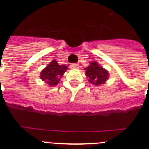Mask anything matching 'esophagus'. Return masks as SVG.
<instances>
[{"label": "esophagus", "mask_w": 149, "mask_h": 149, "mask_svg": "<svg viewBox=\"0 0 149 149\" xmlns=\"http://www.w3.org/2000/svg\"><path fill=\"white\" fill-rule=\"evenodd\" d=\"M70 67H71V68H78L79 65L75 64V63H73V64H71Z\"/></svg>", "instance_id": "1"}]
</instances>
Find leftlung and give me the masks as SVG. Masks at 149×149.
Returning a JSON list of instances; mask_svg holds the SVG:
<instances>
[{
    "mask_svg": "<svg viewBox=\"0 0 149 149\" xmlns=\"http://www.w3.org/2000/svg\"><path fill=\"white\" fill-rule=\"evenodd\" d=\"M84 70H86L85 74L89 78V82L95 86L104 84L109 77L108 72L100 66L96 61L90 63V65L84 68Z\"/></svg>",
    "mask_w": 149,
    "mask_h": 149,
    "instance_id": "8db88e82",
    "label": "left lung"
}]
</instances>
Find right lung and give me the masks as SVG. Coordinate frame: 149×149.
Returning <instances> with one entry per match:
<instances>
[{
  "label": "right lung",
  "instance_id": "obj_1",
  "mask_svg": "<svg viewBox=\"0 0 149 149\" xmlns=\"http://www.w3.org/2000/svg\"><path fill=\"white\" fill-rule=\"evenodd\" d=\"M67 69L66 65H60L56 60H53L41 72L40 78L49 86H54L59 84L60 77Z\"/></svg>",
  "mask_w": 149,
  "mask_h": 149
}]
</instances>
